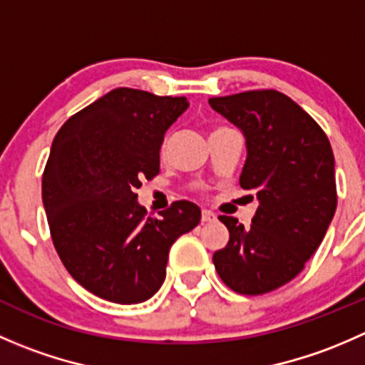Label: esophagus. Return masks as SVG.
Here are the masks:
<instances>
[{"label":"esophagus","mask_w":365,"mask_h":365,"mask_svg":"<svg viewBox=\"0 0 365 365\" xmlns=\"http://www.w3.org/2000/svg\"><path fill=\"white\" fill-rule=\"evenodd\" d=\"M215 219L217 215L213 212H210V210H203V212H201V222H213Z\"/></svg>","instance_id":"esophagus-1"}]
</instances>
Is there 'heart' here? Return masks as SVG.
<instances>
[{
	"instance_id": "b5f03b06",
	"label": "heart",
	"mask_w": 365,
	"mask_h": 365,
	"mask_svg": "<svg viewBox=\"0 0 365 365\" xmlns=\"http://www.w3.org/2000/svg\"><path fill=\"white\" fill-rule=\"evenodd\" d=\"M160 152H162V153H164V146H162V148H160Z\"/></svg>"
}]
</instances>
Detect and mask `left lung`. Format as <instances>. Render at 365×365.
<instances>
[{
    "label": "left lung",
    "instance_id": "1",
    "mask_svg": "<svg viewBox=\"0 0 365 365\" xmlns=\"http://www.w3.org/2000/svg\"><path fill=\"white\" fill-rule=\"evenodd\" d=\"M208 104L244 132L247 160L240 185L259 201L249 230L233 217H219L230 242L213 254V264L233 292L263 295L304 270L332 222V146L323 128L281 91H242Z\"/></svg>",
    "mask_w": 365,
    "mask_h": 365
}]
</instances>
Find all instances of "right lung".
<instances>
[{
  "label": "right lung",
  "mask_w": 365,
  "mask_h": 365,
  "mask_svg": "<svg viewBox=\"0 0 365 365\" xmlns=\"http://www.w3.org/2000/svg\"><path fill=\"white\" fill-rule=\"evenodd\" d=\"M187 108L185 97L116 88L70 116L54 138L42 176L51 238L68 274L104 300L152 298L171 245L200 224L190 201L150 217L135 194L159 175L165 130Z\"/></svg>",
  "instance_id": "add662e5"
}]
</instances>
